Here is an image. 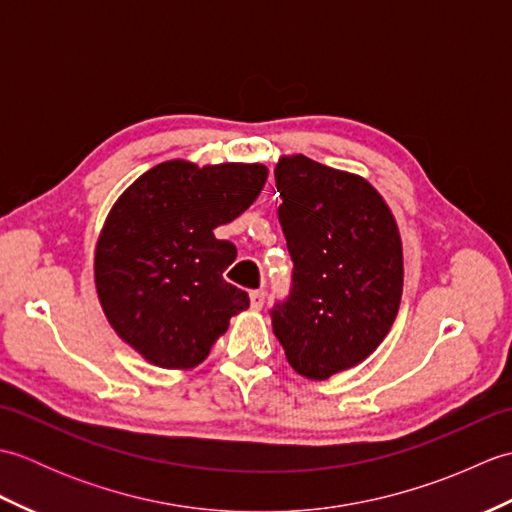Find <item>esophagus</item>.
I'll return each instance as SVG.
<instances>
[{"label":"esophagus","instance_id":"obj_1","mask_svg":"<svg viewBox=\"0 0 512 512\" xmlns=\"http://www.w3.org/2000/svg\"><path fill=\"white\" fill-rule=\"evenodd\" d=\"M264 299H266V290H250V308L253 310H262L264 308Z\"/></svg>","mask_w":512,"mask_h":512}]
</instances>
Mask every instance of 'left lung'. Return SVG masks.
<instances>
[{
    "instance_id": "obj_1",
    "label": "left lung",
    "mask_w": 512,
    "mask_h": 512,
    "mask_svg": "<svg viewBox=\"0 0 512 512\" xmlns=\"http://www.w3.org/2000/svg\"><path fill=\"white\" fill-rule=\"evenodd\" d=\"M279 224L292 284L270 308L297 374L325 380L372 354L402 297V244L394 215L367 180L306 156L275 167Z\"/></svg>"
}]
</instances>
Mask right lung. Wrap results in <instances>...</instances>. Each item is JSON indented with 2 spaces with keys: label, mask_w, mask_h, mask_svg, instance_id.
Wrapping results in <instances>:
<instances>
[{
  "label": "right lung",
  "mask_w": 512,
  "mask_h": 512,
  "mask_svg": "<svg viewBox=\"0 0 512 512\" xmlns=\"http://www.w3.org/2000/svg\"><path fill=\"white\" fill-rule=\"evenodd\" d=\"M266 178L264 165L200 169L169 160L143 173L107 215L96 292L116 334L149 363H202L231 317L248 308V292L224 279L237 248L213 231L242 215Z\"/></svg>",
  "instance_id": "1"
}]
</instances>
